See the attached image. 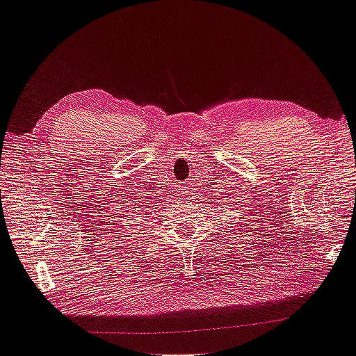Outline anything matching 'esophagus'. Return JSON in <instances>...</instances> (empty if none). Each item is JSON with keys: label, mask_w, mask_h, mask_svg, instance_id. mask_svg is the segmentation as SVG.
Returning a JSON list of instances; mask_svg holds the SVG:
<instances>
[{"label": "esophagus", "mask_w": 356, "mask_h": 356, "mask_svg": "<svg viewBox=\"0 0 356 356\" xmlns=\"http://www.w3.org/2000/svg\"><path fill=\"white\" fill-rule=\"evenodd\" d=\"M186 195H193V193H191V191H187V192H186Z\"/></svg>", "instance_id": "1"}]
</instances>
